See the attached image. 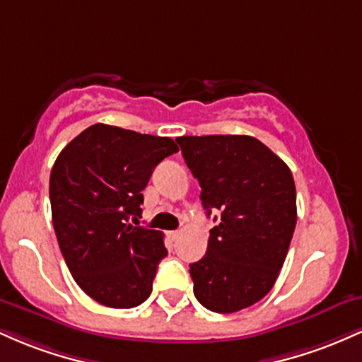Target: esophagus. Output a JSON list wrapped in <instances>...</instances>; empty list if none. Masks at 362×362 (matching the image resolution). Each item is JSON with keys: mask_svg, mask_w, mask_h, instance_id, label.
<instances>
[{"mask_svg": "<svg viewBox=\"0 0 362 362\" xmlns=\"http://www.w3.org/2000/svg\"><path fill=\"white\" fill-rule=\"evenodd\" d=\"M178 236H180V231H168V238L172 240V242H177Z\"/></svg>", "mask_w": 362, "mask_h": 362, "instance_id": "1", "label": "esophagus"}]
</instances>
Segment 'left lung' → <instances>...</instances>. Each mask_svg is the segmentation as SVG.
<instances>
[{"label":"left lung","mask_w":362,"mask_h":362,"mask_svg":"<svg viewBox=\"0 0 362 362\" xmlns=\"http://www.w3.org/2000/svg\"><path fill=\"white\" fill-rule=\"evenodd\" d=\"M177 143L206 214L221 211L206 255L190 264L195 298L216 313L248 308L272 289L288 255L296 226L293 173L252 136H182Z\"/></svg>","instance_id":"left-lung-1"}]
</instances>
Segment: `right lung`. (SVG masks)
I'll use <instances>...</instances> for the list:
<instances>
[{
	"mask_svg": "<svg viewBox=\"0 0 362 362\" xmlns=\"http://www.w3.org/2000/svg\"><path fill=\"white\" fill-rule=\"evenodd\" d=\"M175 141L95 124L57 156L49 180L52 224L76 284L109 308H134L149 298L163 233L129 224L141 216L143 189ZM136 219V218H132Z\"/></svg>",
	"mask_w": 362,
	"mask_h": 362,
	"instance_id": "add662e5",
	"label": "right lung"
}]
</instances>
